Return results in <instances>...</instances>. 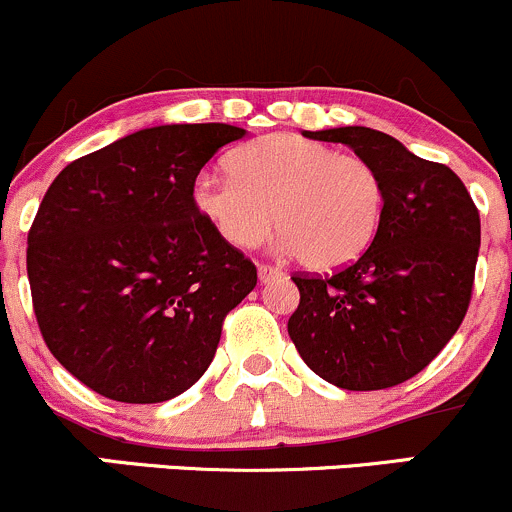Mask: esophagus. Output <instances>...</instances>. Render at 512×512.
<instances>
[{"mask_svg":"<svg viewBox=\"0 0 512 512\" xmlns=\"http://www.w3.org/2000/svg\"><path fill=\"white\" fill-rule=\"evenodd\" d=\"M257 274H260V282L262 284H270L272 279H277V277H282V270H279V267H272V265H260L257 267Z\"/></svg>","mask_w":512,"mask_h":512,"instance_id":"esophagus-1","label":"esophagus"}]
</instances>
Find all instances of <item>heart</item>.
I'll use <instances>...</instances> for the list:
<instances>
[{"label":"heart","mask_w":512,"mask_h":512,"mask_svg":"<svg viewBox=\"0 0 512 512\" xmlns=\"http://www.w3.org/2000/svg\"><path fill=\"white\" fill-rule=\"evenodd\" d=\"M229 174H201L193 203L230 247L250 250L277 220V247L314 270L358 260L383 220L375 166L297 134H270L228 159Z\"/></svg>","instance_id":"obj_1"}]
</instances>
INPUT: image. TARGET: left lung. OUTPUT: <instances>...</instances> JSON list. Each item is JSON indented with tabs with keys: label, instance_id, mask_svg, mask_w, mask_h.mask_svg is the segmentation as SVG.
Here are the masks:
<instances>
[{
	"label": "left lung",
	"instance_id": "obj_1",
	"mask_svg": "<svg viewBox=\"0 0 512 512\" xmlns=\"http://www.w3.org/2000/svg\"><path fill=\"white\" fill-rule=\"evenodd\" d=\"M304 137L351 147L385 188L368 250L331 277H301L287 331L304 363L343 390H385L427 368L471 301L481 220L444 164L419 159L390 134L331 127Z\"/></svg>",
	"mask_w": 512,
	"mask_h": 512
}]
</instances>
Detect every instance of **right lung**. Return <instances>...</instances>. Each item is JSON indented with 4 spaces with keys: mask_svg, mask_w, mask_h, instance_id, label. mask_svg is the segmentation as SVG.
<instances>
[{
    "mask_svg": "<svg viewBox=\"0 0 512 512\" xmlns=\"http://www.w3.org/2000/svg\"><path fill=\"white\" fill-rule=\"evenodd\" d=\"M233 125L139 129L53 179L26 272L48 351L90 390L129 405L181 395L211 365L257 270L193 203Z\"/></svg>",
    "mask_w": 512,
    "mask_h": 512,
    "instance_id": "add662e5",
    "label": "right lung"
}]
</instances>
